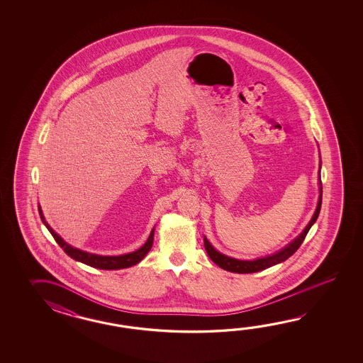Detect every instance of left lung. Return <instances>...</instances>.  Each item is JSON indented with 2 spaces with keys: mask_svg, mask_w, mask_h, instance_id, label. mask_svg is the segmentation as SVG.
<instances>
[{
  "mask_svg": "<svg viewBox=\"0 0 363 363\" xmlns=\"http://www.w3.org/2000/svg\"><path fill=\"white\" fill-rule=\"evenodd\" d=\"M319 191H320V196H319V200H318V205H316L315 213L311 218V220L308 222L306 228L296 238V239L289 242L286 247H283L281 250H279L274 255H267V257H262V258H257L253 261H241V259H236V258H231V257H227V255L219 253L216 249L213 247V245L208 242V240L206 238H203V245L206 249V253L208 257L211 258L213 262L216 263L219 267H222L223 270L231 271V272H238V274H250V272H258V271L264 270V269H269L271 266H275L280 262H284L286 259H288L291 255H294L296 253V250L298 247H301L303 240L308 235V230L311 228V225L315 223L318 216H319V211H320V206H322V182H320V170H319Z\"/></svg>",
  "mask_w": 363,
  "mask_h": 363,
  "instance_id": "left-lung-1",
  "label": "left lung"
}]
</instances>
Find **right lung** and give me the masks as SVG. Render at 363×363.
Returning <instances> with one entry per match:
<instances>
[{"label":"right lung","mask_w":363,"mask_h":363,"mask_svg":"<svg viewBox=\"0 0 363 363\" xmlns=\"http://www.w3.org/2000/svg\"><path fill=\"white\" fill-rule=\"evenodd\" d=\"M40 218L43 220V223L47 225L48 230L52 233V236L55 238V241L58 242V245L65 250V253L71 257L72 259H75L77 262L84 263L94 269H101V270H119V269H125V267H131L133 264L139 263L147 252L152 249L153 245V238H155V228L150 232L149 238H147V242L143 247L138 249L136 252L132 253H127L123 255H93V253H88L84 250H80L77 247H71L66 241H63L61 236H58L49 224L45 222V218L43 216V211L39 206Z\"/></svg>","instance_id":"obj_1"}]
</instances>
